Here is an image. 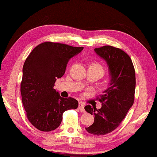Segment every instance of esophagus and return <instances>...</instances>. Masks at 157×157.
I'll list each match as a JSON object with an SVG mask.
<instances>
[{"instance_id":"34e87169","label":"esophagus","mask_w":157,"mask_h":157,"mask_svg":"<svg viewBox=\"0 0 157 157\" xmlns=\"http://www.w3.org/2000/svg\"><path fill=\"white\" fill-rule=\"evenodd\" d=\"M78 108L79 111L81 112H84V104L82 103V102H79V105H78Z\"/></svg>"}]
</instances>
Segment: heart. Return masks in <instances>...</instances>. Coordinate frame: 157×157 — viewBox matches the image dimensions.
Returning a JSON list of instances; mask_svg holds the SVG:
<instances>
[{
  "label": "heart",
  "mask_w": 157,
  "mask_h": 157,
  "mask_svg": "<svg viewBox=\"0 0 157 157\" xmlns=\"http://www.w3.org/2000/svg\"><path fill=\"white\" fill-rule=\"evenodd\" d=\"M91 66H93V67H94V68L98 69L99 71H100L101 73H102V75L103 74V73H104V68H103V66L101 65V64L98 63H95L91 64Z\"/></svg>",
  "instance_id": "obj_1"
}]
</instances>
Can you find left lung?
<instances>
[{"label": "left lung", "instance_id": "1", "mask_svg": "<svg viewBox=\"0 0 157 157\" xmlns=\"http://www.w3.org/2000/svg\"><path fill=\"white\" fill-rule=\"evenodd\" d=\"M94 52L106 62L110 80L108 87L98 98L102 103L101 108L84 107L87 113L94 115V123L85 129L89 133L101 136L117 128L132 107L136 73L131 58L121 49L107 45L94 49Z\"/></svg>", "mask_w": 157, "mask_h": 157}]
</instances>
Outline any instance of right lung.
I'll return each instance as SVG.
<instances>
[{
	"instance_id": "obj_1",
	"label": "right lung",
	"mask_w": 157,
	"mask_h": 157,
	"mask_svg": "<svg viewBox=\"0 0 157 157\" xmlns=\"http://www.w3.org/2000/svg\"><path fill=\"white\" fill-rule=\"evenodd\" d=\"M83 49L46 42L35 47L25 61L21 83L22 103L29 121L38 130H54L61 124L64 112L78 108V101L61 97L54 86L65 73L70 59Z\"/></svg>"
}]
</instances>
